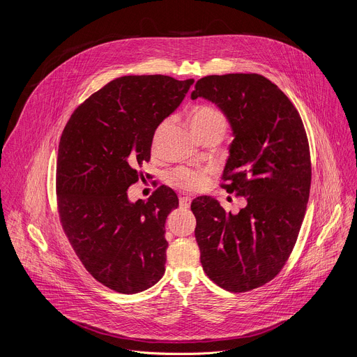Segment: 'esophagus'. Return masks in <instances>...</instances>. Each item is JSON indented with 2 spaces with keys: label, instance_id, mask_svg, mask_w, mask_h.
Returning a JSON list of instances; mask_svg holds the SVG:
<instances>
[{
  "label": "esophagus",
  "instance_id": "34e87169",
  "mask_svg": "<svg viewBox=\"0 0 357 357\" xmlns=\"http://www.w3.org/2000/svg\"><path fill=\"white\" fill-rule=\"evenodd\" d=\"M190 202H192V199H190L189 196H182V197H179V206L183 207V208H188V207L190 206Z\"/></svg>",
  "mask_w": 357,
  "mask_h": 357
}]
</instances>
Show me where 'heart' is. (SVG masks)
<instances>
[{
    "instance_id": "heart-1",
    "label": "heart",
    "mask_w": 357,
    "mask_h": 357,
    "mask_svg": "<svg viewBox=\"0 0 357 357\" xmlns=\"http://www.w3.org/2000/svg\"><path fill=\"white\" fill-rule=\"evenodd\" d=\"M189 122L196 133L197 137H202L204 135L210 133H218L222 136V133L227 129L228 121L225 113L211 105H200L195 107L189 116ZM171 123V119L167 117L161 121L157 128L154 129L153 137H151V150L153 153H158L161 140L168 130ZM211 174L210 168H190V167H179L175 168L168 175V182L182 190L188 192H199L206 188L208 182V176Z\"/></svg>"
}]
</instances>
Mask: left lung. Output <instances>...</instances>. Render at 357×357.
I'll return each instance as SVG.
<instances>
[{"mask_svg":"<svg viewBox=\"0 0 357 357\" xmlns=\"http://www.w3.org/2000/svg\"><path fill=\"white\" fill-rule=\"evenodd\" d=\"M199 96L225 113L235 136L220 186L247 199L238 214L208 196L192 202L200 262L217 286L245 293L275 279L296 245L311 188L308 139L293 102L261 74L203 77Z\"/></svg>","mask_w":357,"mask_h":357,"instance_id":"obj_1","label":"left lung"}]
</instances>
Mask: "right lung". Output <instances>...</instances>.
Masks as SVG:
<instances>
[{"label":"right lung","instance_id":"add662e5","mask_svg":"<svg viewBox=\"0 0 357 357\" xmlns=\"http://www.w3.org/2000/svg\"><path fill=\"white\" fill-rule=\"evenodd\" d=\"M193 82L160 74L116 78L78 105L61 133V227L85 269L117 293L147 290L165 272V220L178 196L162 185L147 202L130 203L128 189L150 161L154 129Z\"/></svg>","mask_w":357,"mask_h":357}]
</instances>
